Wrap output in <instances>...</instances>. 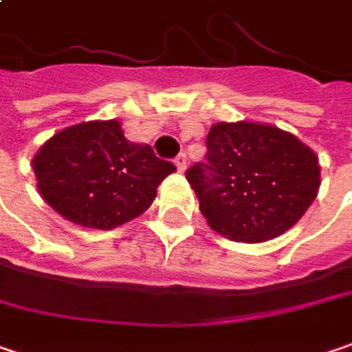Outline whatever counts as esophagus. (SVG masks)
Masks as SVG:
<instances>
[{
    "instance_id": "1",
    "label": "esophagus",
    "mask_w": 352,
    "mask_h": 352,
    "mask_svg": "<svg viewBox=\"0 0 352 352\" xmlns=\"http://www.w3.org/2000/svg\"><path fill=\"white\" fill-rule=\"evenodd\" d=\"M174 164H176V168H178L180 172H184L186 164H188V158H186V154H178V156L174 158Z\"/></svg>"
}]
</instances>
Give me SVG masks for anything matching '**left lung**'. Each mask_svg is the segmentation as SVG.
I'll use <instances>...</instances> for the list:
<instances>
[{"instance_id":"1","label":"left lung","mask_w":352,"mask_h":352,"mask_svg":"<svg viewBox=\"0 0 352 352\" xmlns=\"http://www.w3.org/2000/svg\"><path fill=\"white\" fill-rule=\"evenodd\" d=\"M206 160L186 170L210 228L234 241L281 236L319 190V158L297 136L270 124L218 122Z\"/></svg>"}]
</instances>
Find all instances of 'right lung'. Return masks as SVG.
<instances>
[{
  "label": "right lung",
  "mask_w": 352,
  "mask_h": 352,
  "mask_svg": "<svg viewBox=\"0 0 352 352\" xmlns=\"http://www.w3.org/2000/svg\"><path fill=\"white\" fill-rule=\"evenodd\" d=\"M33 170L39 194L63 218L111 230L146 212L176 166L148 144L129 142L118 120H93L49 138Z\"/></svg>",
  "instance_id": "right-lung-1"
}]
</instances>
